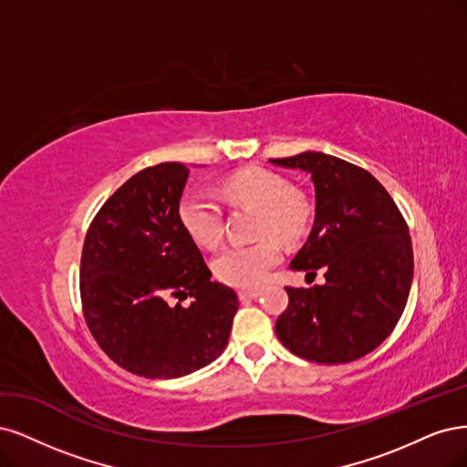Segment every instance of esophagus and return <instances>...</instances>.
<instances>
[{
    "mask_svg": "<svg viewBox=\"0 0 467 467\" xmlns=\"http://www.w3.org/2000/svg\"><path fill=\"white\" fill-rule=\"evenodd\" d=\"M262 295L260 289H244V291H238V298L240 300H248V298H258Z\"/></svg>",
    "mask_w": 467,
    "mask_h": 467,
    "instance_id": "34e87169",
    "label": "esophagus"
}]
</instances>
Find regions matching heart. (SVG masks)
I'll return each instance as SVG.
<instances>
[{"label":"heart","mask_w":467,"mask_h":467,"mask_svg":"<svg viewBox=\"0 0 467 467\" xmlns=\"http://www.w3.org/2000/svg\"><path fill=\"white\" fill-rule=\"evenodd\" d=\"M223 193L231 202L258 212L255 234L264 238L252 244L221 250L213 260V274L231 287H258L265 281L269 269L281 260V246L273 237L283 243H296L303 238L312 221V205L305 193L291 188L287 178L262 167L231 174L223 182ZM178 217L195 244L215 248L221 243V209L209 193L200 190L184 193L178 205Z\"/></svg>","instance_id":"obj_1"}]
</instances>
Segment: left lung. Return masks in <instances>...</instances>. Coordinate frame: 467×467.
<instances>
[{"label":"left lung","instance_id":"8db88e82","mask_svg":"<svg viewBox=\"0 0 467 467\" xmlns=\"http://www.w3.org/2000/svg\"><path fill=\"white\" fill-rule=\"evenodd\" d=\"M310 174L316 215L291 269H324V285L287 287L289 305L275 322L279 341L320 365L351 363L394 332L413 281L408 223L386 188L365 169L306 151L269 159ZM306 274V275H308Z\"/></svg>","mask_w":467,"mask_h":467}]
</instances>
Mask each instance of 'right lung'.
I'll use <instances>...</instances> for the list:
<instances>
[{
    "mask_svg": "<svg viewBox=\"0 0 467 467\" xmlns=\"http://www.w3.org/2000/svg\"><path fill=\"white\" fill-rule=\"evenodd\" d=\"M190 171L161 162L133 174L87 231L79 289L93 337L118 367L145 379H180L227 348L236 293L212 281L178 217ZM192 305L172 307V297Z\"/></svg>",
    "mask_w": 467,
    "mask_h": 467,
    "instance_id": "right-lung-1",
    "label": "right lung"
}]
</instances>
